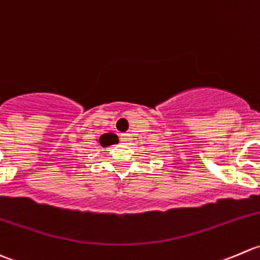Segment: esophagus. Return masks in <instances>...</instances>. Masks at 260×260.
Returning <instances> with one entry per match:
<instances>
[{
	"label": "esophagus",
	"instance_id": "1",
	"mask_svg": "<svg viewBox=\"0 0 260 260\" xmlns=\"http://www.w3.org/2000/svg\"><path fill=\"white\" fill-rule=\"evenodd\" d=\"M120 139H121V141H122V143H124V144H129L130 141L133 140V138H131V135H130L129 133H125V134H122V135H121V138H120Z\"/></svg>",
	"mask_w": 260,
	"mask_h": 260
}]
</instances>
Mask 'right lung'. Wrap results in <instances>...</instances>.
<instances>
[{
    "mask_svg": "<svg viewBox=\"0 0 260 260\" xmlns=\"http://www.w3.org/2000/svg\"><path fill=\"white\" fill-rule=\"evenodd\" d=\"M117 141H119V139H117V136L112 133L104 134V135L100 138V144H101L102 146H109L111 145V144H116Z\"/></svg>",
    "mask_w": 260,
    "mask_h": 260,
    "instance_id": "add662e5",
    "label": "right lung"
}]
</instances>
